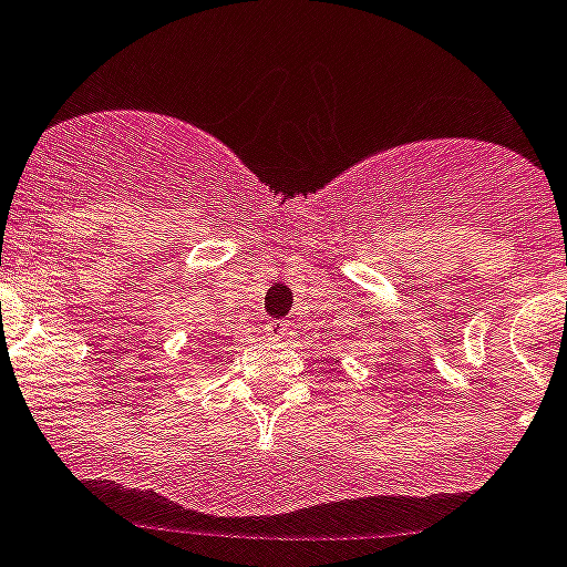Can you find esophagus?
<instances>
[{
	"label": "esophagus",
	"instance_id": "esophagus-1",
	"mask_svg": "<svg viewBox=\"0 0 567 567\" xmlns=\"http://www.w3.org/2000/svg\"><path fill=\"white\" fill-rule=\"evenodd\" d=\"M265 333H268L270 339H288L293 331H290L288 322H277V319H274V322L265 324Z\"/></svg>",
	"mask_w": 567,
	"mask_h": 567
}]
</instances>
